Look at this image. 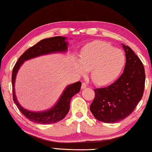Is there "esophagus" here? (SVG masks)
Returning a JSON list of instances; mask_svg holds the SVG:
<instances>
[{
  "mask_svg": "<svg viewBox=\"0 0 152 152\" xmlns=\"http://www.w3.org/2000/svg\"><path fill=\"white\" fill-rule=\"evenodd\" d=\"M86 86H87V84H86V83L83 82L82 84V89L86 88Z\"/></svg>",
  "mask_w": 152,
  "mask_h": 152,
  "instance_id": "obj_1",
  "label": "esophagus"
}]
</instances>
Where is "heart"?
<instances>
[{
    "label": "heart",
    "mask_w": 152,
    "mask_h": 152,
    "mask_svg": "<svg viewBox=\"0 0 152 152\" xmlns=\"http://www.w3.org/2000/svg\"><path fill=\"white\" fill-rule=\"evenodd\" d=\"M126 57L120 49L103 41H95L83 48L80 53V62H75V69L80 75L91 70L93 82L106 85L115 80L125 64Z\"/></svg>",
    "instance_id": "obj_1"
}]
</instances>
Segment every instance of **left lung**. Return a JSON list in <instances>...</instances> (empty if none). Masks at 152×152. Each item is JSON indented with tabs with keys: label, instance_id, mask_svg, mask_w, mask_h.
I'll list each match as a JSON object with an SVG mask.
<instances>
[{
	"label": "left lung",
	"instance_id": "obj_1",
	"mask_svg": "<svg viewBox=\"0 0 152 152\" xmlns=\"http://www.w3.org/2000/svg\"><path fill=\"white\" fill-rule=\"evenodd\" d=\"M126 64L119 78L104 88H96L90 106L94 117L105 123H115L128 117L142 98L145 73L143 64L132 49L122 44Z\"/></svg>",
	"mask_w": 152,
	"mask_h": 152
}]
</instances>
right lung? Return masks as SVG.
<instances>
[{"mask_svg": "<svg viewBox=\"0 0 152 152\" xmlns=\"http://www.w3.org/2000/svg\"><path fill=\"white\" fill-rule=\"evenodd\" d=\"M66 39V37H55L43 39L37 43V44L27 50L18 58L17 62L13 68L12 75V84L14 102L23 115L30 121L38 124H48L56 123V122L64 119L69 111L70 99L76 93L80 92L81 86H82L81 82H77L68 85L64 91L56 104L50 109L41 112H33L25 109L18 103L15 95L14 84H15L16 76L18 69L23 63L27 60L41 55H48V54L54 53L66 52L68 50V43L65 41Z\"/></svg>", "mask_w": 152, "mask_h": 152, "instance_id": "right-lung-1", "label": "right lung"}]
</instances>
